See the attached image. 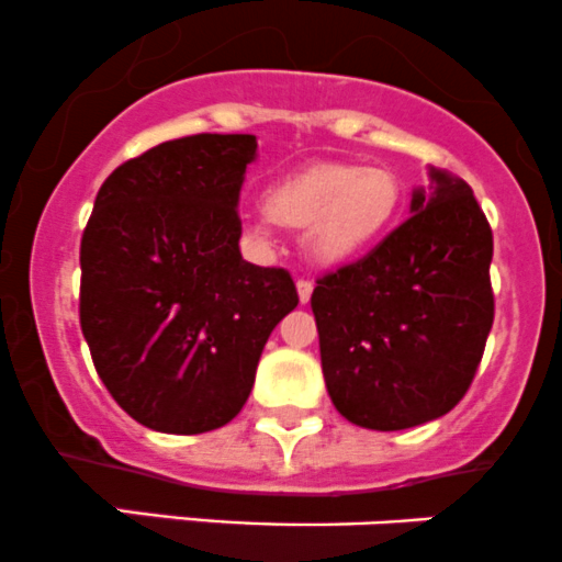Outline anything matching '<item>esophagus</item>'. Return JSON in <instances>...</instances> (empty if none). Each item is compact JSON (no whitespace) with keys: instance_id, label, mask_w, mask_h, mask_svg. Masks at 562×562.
Masks as SVG:
<instances>
[{"instance_id":"1","label":"esophagus","mask_w":562,"mask_h":562,"mask_svg":"<svg viewBox=\"0 0 562 562\" xmlns=\"http://www.w3.org/2000/svg\"><path fill=\"white\" fill-rule=\"evenodd\" d=\"M311 294H314V283L305 281V279H300V281H297V297H300V303H303V305L308 303Z\"/></svg>"}]
</instances>
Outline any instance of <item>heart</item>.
Here are the masks:
<instances>
[{
	"mask_svg": "<svg viewBox=\"0 0 562 562\" xmlns=\"http://www.w3.org/2000/svg\"><path fill=\"white\" fill-rule=\"evenodd\" d=\"M403 211L401 178L386 167L316 161L276 178L265 192V213L248 233L268 240L270 222L303 233L314 262L346 265L379 246Z\"/></svg>",
	"mask_w": 562,
	"mask_h": 562,
	"instance_id": "heart-1",
	"label": "heart"
}]
</instances>
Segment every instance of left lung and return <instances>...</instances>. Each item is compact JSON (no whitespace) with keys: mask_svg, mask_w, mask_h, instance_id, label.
<instances>
[{"mask_svg":"<svg viewBox=\"0 0 562 562\" xmlns=\"http://www.w3.org/2000/svg\"><path fill=\"white\" fill-rule=\"evenodd\" d=\"M411 216L311 294L329 401L368 430L449 414L471 386L495 316L493 229L471 187L430 170Z\"/></svg>","mask_w":562,"mask_h":562,"instance_id":"1","label":"left lung"}]
</instances>
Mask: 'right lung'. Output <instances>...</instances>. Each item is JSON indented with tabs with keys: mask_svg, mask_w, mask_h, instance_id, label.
<instances>
[{
	"mask_svg": "<svg viewBox=\"0 0 562 562\" xmlns=\"http://www.w3.org/2000/svg\"><path fill=\"white\" fill-rule=\"evenodd\" d=\"M254 135L167 140L115 167L80 240V329L132 419L216 430L248 401L270 333L297 308L283 268L240 257Z\"/></svg>",
	"mask_w": 562,
	"mask_h": 562,
	"instance_id": "right-lung-1",
	"label": "right lung"
}]
</instances>
